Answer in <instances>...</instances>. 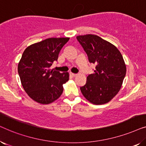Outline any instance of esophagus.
Masks as SVG:
<instances>
[{"instance_id": "34e87169", "label": "esophagus", "mask_w": 146, "mask_h": 146, "mask_svg": "<svg viewBox=\"0 0 146 146\" xmlns=\"http://www.w3.org/2000/svg\"><path fill=\"white\" fill-rule=\"evenodd\" d=\"M70 75H71L72 77H75V76H77L76 74H74V73H72V72H70Z\"/></svg>"}]
</instances>
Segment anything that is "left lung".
<instances>
[{
    "instance_id": "1",
    "label": "left lung",
    "mask_w": 146,
    "mask_h": 146,
    "mask_svg": "<svg viewBox=\"0 0 146 146\" xmlns=\"http://www.w3.org/2000/svg\"><path fill=\"white\" fill-rule=\"evenodd\" d=\"M78 41L87 54L89 62L96 65L94 73L87 76L80 90L93 104L109 102L118 93L126 74L123 56L119 50L97 35L78 36Z\"/></svg>"
}]
</instances>
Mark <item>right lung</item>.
Returning a JSON list of instances; mask_svg holds the SVG:
<instances>
[{
  "label": "right lung",
  "instance_id": "1",
  "mask_svg": "<svg viewBox=\"0 0 146 146\" xmlns=\"http://www.w3.org/2000/svg\"><path fill=\"white\" fill-rule=\"evenodd\" d=\"M70 38H50L28 46L18 65L21 84L27 94L42 104H48L60 96L68 72L50 69L60 51Z\"/></svg>",
  "mask_w": 146,
  "mask_h": 146
}]
</instances>
